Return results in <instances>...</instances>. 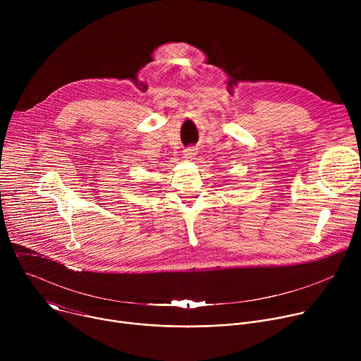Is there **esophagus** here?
Listing matches in <instances>:
<instances>
[{
	"instance_id": "esophagus-1",
	"label": "esophagus",
	"mask_w": 361,
	"mask_h": 361,
	"mask_svg": "<svg viewBox=\"0 0 361 361\" xmlns=\"http://www.w3.org/2000/svg\"><path fill=\"white\" fill-rule=\"evenodd\" d=\"M195 156H197V151H195L194 148H185L184 152H183V157H184L185 160H188V161L194 160Z\"/></svg>"
}]
</instances>
